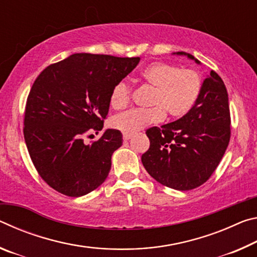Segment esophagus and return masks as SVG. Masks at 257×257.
Returning a JSON list of instances; mask_svg holds the SVG:
<instances>
[{"mask_svg":"<svg viewBox=\"0 0 257 257\" xmlns=\"http://www.w3.org/2000/svg\"><path fill=\"white\" fill-rule=\"evenodd\" d=\"M133 137V135H130V134H123V141H129L130 138Z\"/></svg>","mask_w":257,"mask_h":257,"instance_id":"obj_1","label":"esophagus"}]
</instances>
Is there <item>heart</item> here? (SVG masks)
I'll use <instances>...</instances> for the list:
<instances>
[{
  "label": "heart",
  "mask_w": 257,
  "mask_h": 257,
  "mask_svg": "<svg viewBox=\"0 0 257 257\" xmlns=\"http://www.w3.org/2000/svg\"><path fill=\"white\" fill-rule=\"evenodd\" d=\"M141 78L153 87L150 98V108H134L116 115L112 125L123 134L134 135L152 123L163 120L165 113L173 119L186 115L195 105L202 88V79L197 71L180 69L165 62H154L146 66ZM130 101V86L121 80L112 88L110 105L121 110Z\"/></svg>",
  "instance_id": "1"
}]
</instances>
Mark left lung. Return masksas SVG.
Segmentation results:
<instances>
[{"mask_svg":"<svg viewBox=\"0 0 257 257\" xmlns=\"http://www.w3.org/2000/svg\"><path fill=\"white\" fill-rule=\"evenodd\" d=\"M172 54L201 64L186 52ZM146 135L151 145L142 162L151 177L177 190L203 185L215 171L230 141L229 98L223 80L211 71L186 115L161 128L147 129Z\"/></svg>","mask_w":257,"mask_h":257,"instance_id":"8db88e82","label":"left lung"}]
</instances>
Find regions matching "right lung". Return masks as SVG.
<instances>
[{
	"mask_svg": "<svg viewBox=\"0 0 257 257\" xmlns=\"http://www.w3.org/2000/svg\"><path fill=\"white\" fill-rule=\"evenodd\" d=\"M141 58L76 53L41 72L30 89L24 136L30 159L47 185L80 197L105 181L122 134L106 129L86 145L88 132H101L112 88Z\"/></svg>",
	"mask_w": 257,
	"mask_h": 257,
	"instance_id": "1",
	"label": "right lung"
}]
</instances>
